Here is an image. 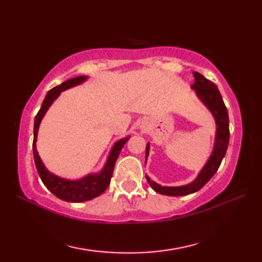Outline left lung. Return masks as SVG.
Returning <instances> with one entry per match:
<instances>
[{"mask_svg":"<svg viewBox=\"0 0 262 262\" xmlns=\"http://www.w3.org/2000/svg\"><path fill=\"white\" fill-rule=\"evenodd\" d=\"M194 83L192 84V89L196 90L198 98L202 100L203 103L207 107L210 113L213 114L216 121V137H215V145L213 152L210 154L207 163L205 164L203 170L199 172L198 177L191 183L181 187H162L158 185L157 182L152 181L148 177L146 179L155 191L166 196H186L189 193H193L200 190L206 183H207L211 177H213L216 171L219 170L222 163V160L225 157L227 145H229L230 140V128H229V115H227V109L223 101L219 89L213 82L206 79L198 72H193ZM149 144L146 145V158L148 155Z\"/></svg>","mask_w":262,"mask_h":262,"instance_id":"obj_1","label":"left lung"}]
</instances>
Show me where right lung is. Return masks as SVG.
I'll use <instances>...</instances> for the list:
<instances>
[{"label": "right lung", "instance_id": "1", "mask_svg": "<svg viewBox=\"0 0 262 262\" xmlns=\"http://www.w3.org/2000/svg\"><path fill=\"white\" fill-rule=\"evenodd\" d=\"M85 80H86V76H83V75L76 76V77H73V79L63 82L62 84L53 88L52 90H49L46 94V98L43 99L40 109H39L38 114L36 115L35 127H33L32 151H33V159H35L36 168L39 173V177H40L43 185H45L48 190H51L55 196L58 197L59 199L65 200V202H71V203L86 202V200H91L104 192L105 189H107L109 186L111 177H113L115 163L119 157L121 148L128 141V138H129V137L122 138V140L115 143L114 147L111 148L110 151L107 162L104 164L103 170L98 174H89L80 180H66V179H63V178H59L57 176L51 173V172L45 168L42 161L40 160V158H39V154L36 148L38 128H39V125H40L42 117L45 116L46 111L48 110L49 107H51V104L54 102V100L59 96L60 92L64 90H68V89L72 86L81 84V83L84 82Z\"/></svg>", "mask_w": 262, "mask_h": 262}]
</instances>
